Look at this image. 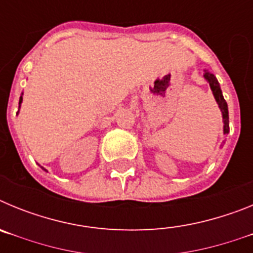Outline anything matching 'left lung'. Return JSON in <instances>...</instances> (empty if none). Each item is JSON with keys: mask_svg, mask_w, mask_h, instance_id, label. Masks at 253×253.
Instances as JSON below:
<instances>
[{"mask_svg": "<svg viewBox=\"0 0 253 253\" xmlns=\"http://www.w3.org/2000/svg\"><path fill=\"white\" fill-rule=\"evenodd\" d=\"M204 78L207 80V82L209 84L210 90L213 92L214 99H215L218 107L222 111V118H223V133L228 134L229 133V115H228V105L225 102L224 97H223L222 90H220V84H219L218 80H216L215 76L211 72L204 71Z\"/></svg>", "mask_w": 253, "mask_h": 253, "instance_id": "left-lung-1", "label": "left lung"}]
</instances>
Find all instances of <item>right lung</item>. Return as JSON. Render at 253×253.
<instances>
[{"label": "right lung", "mask_w": 253, "mask_h": 253, "mask_svg": "<svg viewBox=\"0 0 253 253\" xmlns=\"http://www.w3.org/2000/svg\"><path fill=\"white\" fill-rule=\"evenodd\" d=\"M22 95H24V93H21V96H20V100H19V110H20V106H21V104H22ZM17 113H19V111H17ZM40 167H42V169L46 171V169H44L43 166H40Z\"/></svg>", "instance_id": "1"}]
</instances>
